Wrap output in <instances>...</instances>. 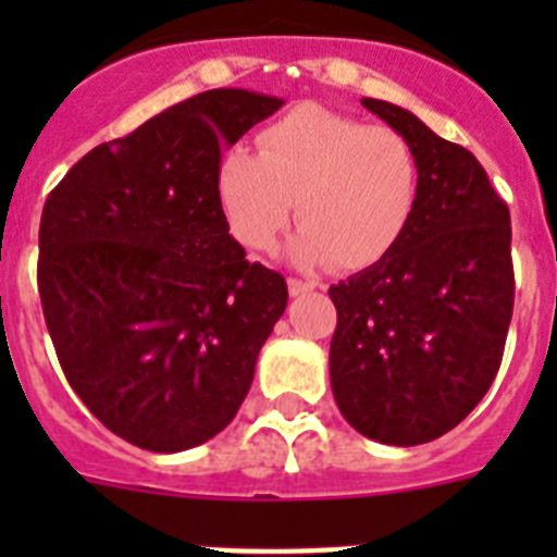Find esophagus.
<instances>
[{
  "mask_svg": "<svg viewBox=\"0 0 557 557\" xmlns=\"http://www.w3.org/2000/svg\"><path fill=\"white\" fill-rule=\"evenodd\" d=\"M287 287H289V295H307L318 287V282H312V278H289Z\"/></svg>",
  "mask_w": 557,
  "mask_h": 557,
  "instance_id": "obj_1",
  "label": "esophagus"
}]
</instances>
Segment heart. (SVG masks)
I'll return each mask as SVG.
<instances>
[{
    "label": "heart",
    "instance_id": "b5f03b06",
    "mask_svg": "<svg viewBox=\"0 0 557 557\" xmlns=\"http://www.w3.org/2000/svg\"><path fill=\"white\" fill-rule=\"evenodd\" d=\"M259 147H234L218 166L220 206L248 248H270L295 209L298 259L366 270L401 243L416 218L421 166L396 127L298 106L264 127Z\"/></svg>",
    "mask_w": 557,
    "mask_h": 557
}]
</instances>
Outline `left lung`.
Listing matches in <instances>:
<instances>
[{
    "label": "left lung",
    "mask_w": 557,
    "mask_h": 557,
    "mask_svg": "<svg viewBox=\"0 0 557 557\" xmlns=\"http://www.w3.org/2000/svg\"><path fill=\"white\" fill-rule=\"evenodd\" d=\"M362 106L407 136L421 195L401 243L329 287L337 307L329 373L354 430L418 446L455 430L499 371L516 289L510 211L466 147L393 102Z\"/></svg>",
    "instance_id": "left-lung-1"
}]
</instances>
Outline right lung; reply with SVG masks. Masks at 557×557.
<instances>
[{
  "mask_svg": "<svg viewBox=\"0 0 557 557\" xmlns=\"http://www.w3.org/2000/svg\"><path fill=\"white\" fill-rule=\"evenodd\" d=\"M284 100L211 88L86 152L49 191L38 295L69 385L147 451L223 432L287 309L282 273L245 259L218 198L225 147Z\"/></svg>",
  "mask_w": 557,
  "mask_h": 557,
  "instance_id": "add662e5",
  "label": "right lung"
}]
</instances>
